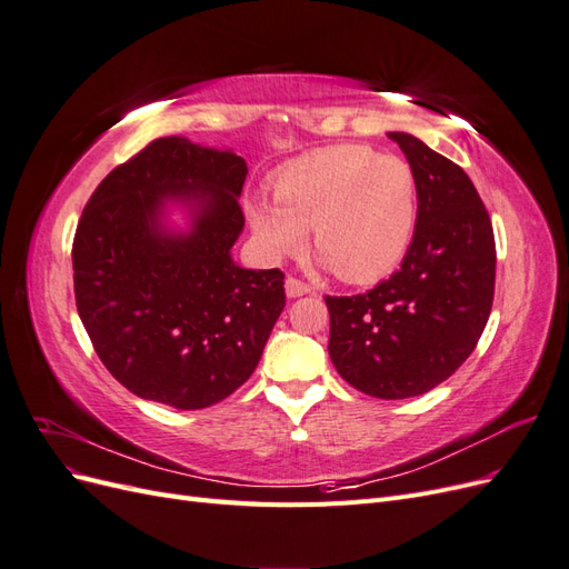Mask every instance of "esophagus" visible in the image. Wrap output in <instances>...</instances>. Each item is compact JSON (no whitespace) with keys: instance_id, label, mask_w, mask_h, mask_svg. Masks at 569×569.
Segmentation results:
<instances>
[{"instance_id":"esophagus-1","label":"esophagus","mask_w":569,"mask_h":569,"mask_svg":"<svg viewBox=\"0 0 569 569\" xmlns=\"http://www.w3.org/2000/svg\"><path fill=\"white\" fill-rule=\"evenodd\" d=\"M284 291H287L289 299H297V297H303V295H311V284H306L299 278H287Z\"/></svg>"}]
</instances>
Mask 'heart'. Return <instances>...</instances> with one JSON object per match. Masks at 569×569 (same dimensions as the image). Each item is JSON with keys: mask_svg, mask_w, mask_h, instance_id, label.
Wrapping results in <instances>:
<instances>
[{"mask_svg": "<svg viewBox=\"0 0 569 569\" xmlns=\"http://www.w3.org/2000/svg\"><path fill=\"white\" fill-rule=\"evenodd\" d=\"M274 203L251 199L247 218L270 256L313 247L337 278L368 284L403 258L418 222V180L408 161L368 147H327L289 163Z\"/></svg>", "mask_w": 569, "mask_h": 569, "instance_id": "b5f03b06", "label": "heart"}]
</instances>
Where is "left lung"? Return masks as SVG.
<instances>
[{"instance_id":"obj_1","label":"left lung","mask_w":569,"mask_h":569,"mask_svg":"<svg viewBox=\"0 0 569 569\" xmlns=\"http://www.w3.org/2000/svg\"><path fill=\"white\" fill-rule=\"evenodd\" d=\"M418 180V222L401 268L366 295L325 297L337 372L375 399L441 385L485 332L496 282L489 213L468 173L408 132H389Z\"/></svg>"}]
</instances>
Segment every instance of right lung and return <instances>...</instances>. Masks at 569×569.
Instances as JSON below:
<instances>
[{
    "label": "right lung",
    "instance_id": "obj_1",
    "mask_svg": "<svg viewBox=\"0 0 569 569\" xmlns=\"http://www.w3.org/2000/svg\"><path fill=\"white\" fill-rule=\"evenodd\" d=\"M247 161L159 137L99 182L73 239L78 316L101 363L147 401L209 408L242 387L284 308L282 270H247ZM170 204L190 216L167 228Z\"/></svg>",
    "mask_w": 569,
    "mask_h": 569
}]
</instances>
